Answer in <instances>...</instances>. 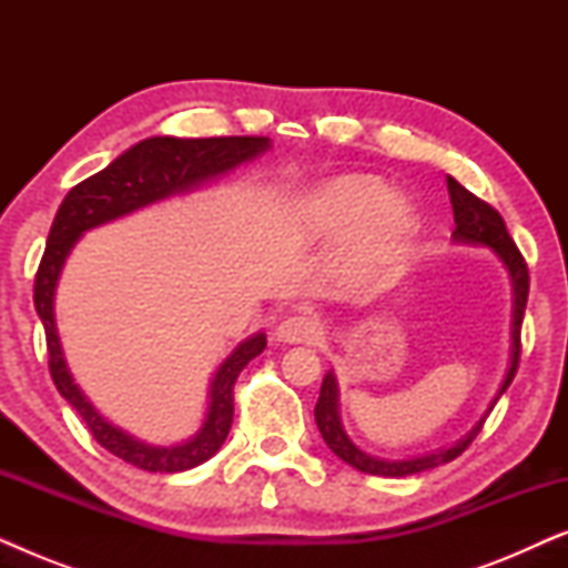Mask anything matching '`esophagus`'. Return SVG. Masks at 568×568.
<instances>
[{"mask_svg": "<svg viewBox=\"0 0 568 568\" xmlns=\"http://www.w3.org/2000/svg\"><path fill=\"white\" fill-rule=\"evenodd\" d=\"M276 341L282 344H315L323 336L321 323L307 315H290L276 325Z\"/></svg>", "mask_w": 568, "mask_h": 568, "instance_id": "esophagus-1", "label": "esophagus"}]
</instances>
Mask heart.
I'll list each match as a JSON object with an SVG mask.
<instances>
[{
    "mask_svg": "<svg viewBox=\"0 0 568 568\" xmlns=\"http://www.w3.org/2000/svg\"><path fill=\"white\" fill-rule=\"evenodd\" d=\"M416 230V206L390 193L383 178L364 173L333 175L292 204L290 232L302 243H338L348 237L344 271L369 278L393 266Z\"/></svg>",
    "mask_w": 568,
    "mask_h": 568,
    "instance_id": "obj_1",
    "label": "heart"
}]
</instances>
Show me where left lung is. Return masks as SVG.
I'll use <instances>...</instances> for the list:
<instances>
[{
  "mask_svg": "<svg viewBox=\"0 0 568 568\" xmlns=\"http://www.w3.org/2000/svg\"><path fill=\"white\" fill-rule=\"evenodd\" d=\"M447 191H449V204H453L455 214V232L453 240L457 245H478L488 247L504 268H507L509 282H511V346H509V367L507 375H504L499 390L488 403V408L480 414L476 424L470 426L468 434H463L460 439L453 442V445L432 449V453L418 455V457H406V460H387V457H377L364 453V449L356 445V442L348 437L344 424H341V410H338V379L333 375V369L325 372L323 385H321V398L315 403V424L323 434V442L331 447V453L341 457L352 468L369 473V476H385V478H403V476H416V473L432 470L437 465H445L455 460L457 455L465 453V447L476 439V434L484 426L486 416L491 414L496 400L501 398L504 390L511 385V379L517 375L519 364V328H523L525 317V305H527V292H530V276H527V263L523 255H519L515 240L509 237L507 224H504L501 214L496 212L494 206H488L486 201L455 181V178H447Z\"/></svg>",
  "mask_w": 568,
  "mask_h": 568,
  "instance_id": "8db88e82",
  "label": "left lung"
}]
</instances>
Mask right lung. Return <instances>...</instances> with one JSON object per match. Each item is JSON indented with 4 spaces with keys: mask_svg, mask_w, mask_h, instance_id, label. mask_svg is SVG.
<instances>
[{
    "mask_svg": "<svg viewBox=\"0 0 568 568\" xmlns=\"http://www.w3.org/2000/svg\"><path fill=\"white\" fill-rule=\"evenodd\" d=\"M271 150L268 136H214V139H178V136H150L144 142L129 146L111 165L100 170L88 181L74 185L61 201L53 216L49 243L36 274V313L45 328L49 346V369L53 385L61 398L74 406L82 422L88 424L100 445L121 460L150 473H181L206 463L227 439L232 426V387L243 367L266 348V333L258 331L232 348V354L216 367L209 385V406L201 429L178 445H152L129 434L121 426L100 414L92 406L82 387L74 383L69 364L61 348L53 297L61 268L88 230L108 224L121 216L134 214L139 209L160 204V201L181 196L232 173V170L261 158Z\"/></svg>",
    "mask_w": 568,
    "mask_h": 568,
    "instance_id": "add662e5",
    "label": "right lung"
}]
</instances>
